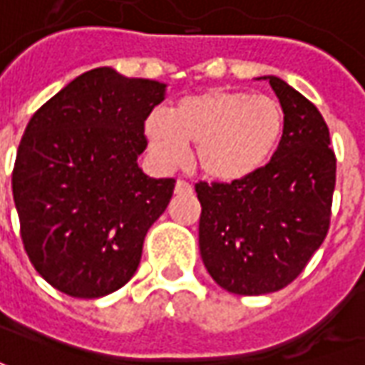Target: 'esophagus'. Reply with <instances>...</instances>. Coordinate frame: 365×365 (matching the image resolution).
<instances>
[{
	"mask_svg": "<svg viewBox=\"0 0 365 365\" xmlns=\"http://www.w3.org/2000/svg\"><path fill=\"white\" fill-rule=\"evenodd\" d=\"M191 191H193L191 183L183 182V180H178V183H175V193H178V195H183V193H191Z\"/></svg>",
	"mask_w": 365,
	"mask_h": 365,
	"instance_id": "34e87169",
	"label": "esophagus"
}]
</instances>
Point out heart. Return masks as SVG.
Wrapping results in <instances>:
<instances>
[{
    "label": "heart",
    "mask_w": 365,
    "mask_h": 365,
    "mask_svg": "<svg viewBox=\"0 0 365 365\" xmlns=\"http://www.w3.org/2000/svg\"><path fill=\"white\" fill-rule=\"evenodd\" d=\"M282 105L252 91L207 90L164 113H152L144 133L152 154L164 166H178L185 146H195V164L213 182L250 178L268 164L282 143Z\"/></svg>",
    "instance_id": "obj_1"
}]
</instances>
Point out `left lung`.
Returning <instances> with one entry per match:
<instances>
[{"label":"left lung","mask_w":365,"mask_h":365,"mask_svg":"<svg viewBox=\"0 0 365 365\" xmlns=\"http://www.w3.org/2000/svg\"><path fill=\"white\" fill-rule=\"evenodd\" d=\"M285 130L260 172L232 183H195L199 252L222 289L264 295L289 285L329 232L336 158L319 109L289 83L266 76Z\"/></svg>","instance_id":"1"}]
</instances>
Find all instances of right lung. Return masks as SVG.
Segmentation results:
<instances>
[{
    "instance_id": "1",
    "label": "right lung",
    "mask_w": 365,
    "mask_h": 365,
    "mask_svg": "<svg viewBox=\"0 0 365 365\" xmlns=\"http://www.w3.org/2000/svg\"><path fill=\"white\" fill-rule=\"evenodd\" d=\"M166 83L113 68L78 76L31 117L11 175L29 260L52 287L96 299L135 275L174 178L138 168L144 120Z\"/></svg>"
}]
</instances>
